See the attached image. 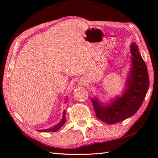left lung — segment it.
Returning <instances> with one entry per match:
<instances>
[{
  "label": "left lung",
  "mask_w": 158,
  "mask_h": 158,
  "mask_svg": "<svg viewBox=\"0 0 158 158\" xmlns=\"http://www.w3.org/2000/svg\"><path fill=\"white\" fill-rule=\"evenodd\" d=\"M132 68L122 96L117 97L110 104L103 105L96 98H92L97 118L108 124H115L136 113L141 106L149 88V79L146 64L136 44L130 45Z\"/></svg>",
  "instance_id": "left-lung-1"
}]
</instances>
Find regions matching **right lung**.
<instances>
[{
    "instance_id": "add662e5",
    "label": "right lung",
    "mask_w": 158,
    "mask_h": 158,
    "mask_svg": "<svg viewBox=\"0 0 158 158\" xmlns=\"http://www.w3.org/2000/svg\"><path fill=\"white\" fill-rule=\"evenodd\" d=\"M65 114H66L65 110H64L63 117L61 120V122H60L58 124H57L56 126L52 127V128H49V129H46V130H39L38 131H39V132H56V131H58L66 122Z\"/></svg>"
}]
</instances>
